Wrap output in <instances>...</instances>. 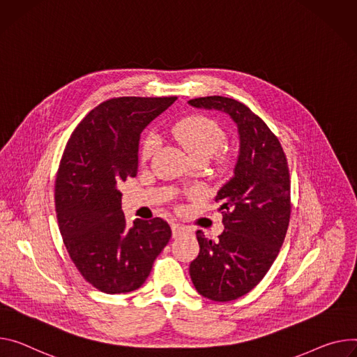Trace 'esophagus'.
Returning <instances> with one entry per match:
<instances>
[{"label":"esophagus","instance_id":"34e87169","mask_svg":"<svg viewBox=\"0 0 357 357\" xmlns=\"http://www.w3.org/2000/svg\"><path fill=\"white\" fill-rule=\"evenodd\" d=\"M186 232H188V229L185 228V226H182L179 223H172V236L174 238H178Z\"/></svg>","mask_w":357,"mask_h":357}]
</instances>
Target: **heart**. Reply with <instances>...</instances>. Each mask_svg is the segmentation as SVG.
Segmentation results:
<instances>
[{
  "instance_id": "obj_1",
  "label": "heart",
  "mask_w": 357,
  "mask_h": 357,
  "mask_svg": "<svg viewBox=\"0 0 357 357\" xmlns=\"http://www.w3.org/2000/svg\"><path fill=\"white\" fill-rule=\"evenodd\" d=\"M172 134L190 159H209L225 142V132L220 125L204 115H192L178 121L172 126ZM158 141L153 135L144 138L141 158L146 160L156 149Z\"/></svg>"
}]
</instances>
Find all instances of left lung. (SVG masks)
Masks as SVG:
<instances>
[{"instance_id": "obj_1", "label": "left lung", "mask_w": 357, "mask_h": 357, "mask_svg": "<svg viewBox=\"0 0 357 357\" xmlns=\"http://www.w3.org/2000/svg\"><path fill=\"white\" fill-rule=\"evenodd\" d=\"M188 104L225 112L238 128L234 176L215 197L225 229L218 241L197 232L201 250L189 266L199 295L229 302L264 279L284 241L290 218L289 168L278 138L245 104L219 95Z\"/></svg>"}]
</instances>
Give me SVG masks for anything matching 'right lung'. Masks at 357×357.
<instances>
[{
	"mask_svg": "<svg viewBox=\"0 0 357 357\" xmlns=\"http://www.w3.org/2000/svg\"><path fill=\"white\" fill-rule=\"evenodd\" d=\"M175 101L109 100L81 121L63 151L55 181L59 232L79 273L104 294L141 287L171 239L160 218L128 228L118 186L137 176L141 132Z\"/></svg>",
	"mask_w": 357,
	"mask_h": 357,
	"instance_id": "obj_1",
	"label": "right lung"
}]
</instances>
